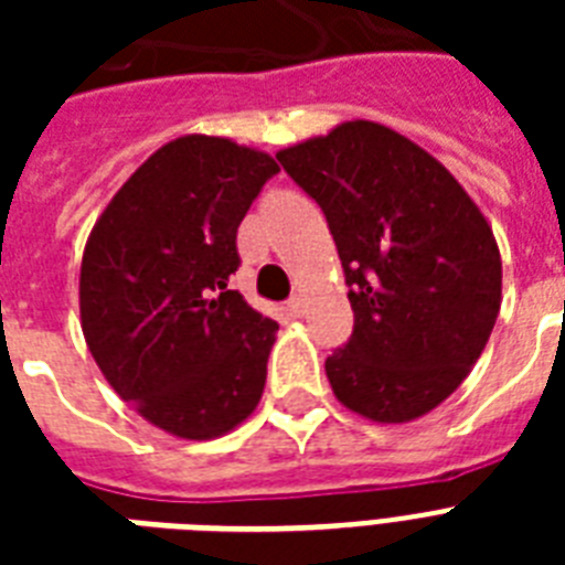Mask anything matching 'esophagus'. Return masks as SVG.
<instances>
[{"instance_id":"34e87169","label":"esophagus","mask_w":565,"mask_h":565,"mask_svg":"<svg viewBox=\"0 0 565 565\" xmlns=\"http://www.w3.org/2000/svg\"><path fill=\"white\" fill-rule=\"evenodd\" d=\"M287 310H290L292 317H305V310H308V299H305L301 292H296V296L287 301Z\"/></svg>"}]
</instances>
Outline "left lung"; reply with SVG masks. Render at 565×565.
<instances>
[{
  "instance_id": "1",
  "label": "left lung",
  "mask_w": 565,
  "mask_h": 565,
  "mask_svg": "<svg viewBox=\"0 0 565 565\" xmlns=\"http://www.w3.org/2000/svg\"><path fill=\"white\" fill-rule=\"evenodd\" d=\"M326 211L354 331L326 361L337 402L377 425L443 404L501 308L499 243L463 184L393 128L352 119L278 152Z\"/></svg>"
}]
</instances>
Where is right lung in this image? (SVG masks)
Instances as JSON below:
<instances>
[{
	"label": "right lung",
	"mask_w": 565,
	"mask_h": 565,
	"mask_svg": "<svg viewBox=\"0 0 565 565\" xmlns=\"http://www.w3.org/2000/svg\"><path fill=\"white\" fill-rule=\"evenodd\" d=\"M273 154L184 135L137 167L82 255L84 343L114 393L179 439H216L255 413L275 319L237 290V225Z\"/></svg>",
	"instance_id": "right-lung-1"
}]
</instances>
